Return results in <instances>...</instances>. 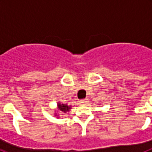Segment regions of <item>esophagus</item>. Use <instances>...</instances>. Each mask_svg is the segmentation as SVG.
Instances as JSON below:
<instances>
[{
  "label": "esophagus",
  "instance_id": "obj_1",
  "mask_svg": "<svg viewBox=\"0 0 152 152\" xmlns=\"http://www.w3.org/2000/svg\"><path fill=\"white\" fill-rule=\"evenodd\" d=\"M79 102H80V104H84V103H86L88 102V100L87 99H84V100H80Z\"/></svg>",
  "mask_w": 152,
  "mask_h": 152
}]
</instances>
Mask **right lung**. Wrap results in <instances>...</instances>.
Instances as JSON below:
<instances>
[{
    "label": "right lung",
    "mask_w": 152,
    "mask_h": 152,
    "mask_svg": "<svg viewBox=\"0 0 152 152\" xmlns=\"http://www.w3.org/2000/svg\"><path fill=\"white\" fill-rule=\"evenodd\" d=\"M57 106H58V110L62 113L68 112L70 109H71V107H69V106L67 105V104H61V103H58Z\"/></svg>",
    "instance_id": "1"
}]
</instances>
